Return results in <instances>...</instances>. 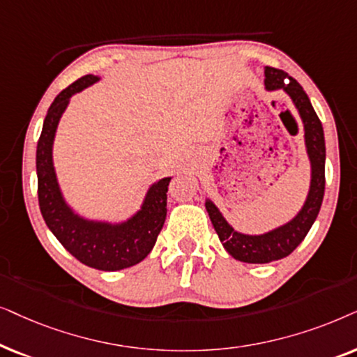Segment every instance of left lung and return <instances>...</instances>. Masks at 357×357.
<instances>
[{"label":"left lung","instance_id":"8db88e82","mask_svg":"<svg viewBox=\"0 0 357 357\" xmlns=\"http://www.w3.org/2000/svg\"><path fill=\"white\" fill-rule=\"evenodd\" d=\"M264 88L266 91L282 89L291 98L294 107L301 117L305 151L308 161H310V186H308L303 206L291 220L259 235H250L235 230L223 217L220 208L211 199L206 197L208 217H211L223 248L231 258L250 264L273 263V261L282 259L291 255L302 243V240L312 228L318 212H320L323 194H325V134H323L321 122L307 93L286 71L273 68V66H264Z\"/></svg>","mask_w":357,"mask_h":357}]
</instances>
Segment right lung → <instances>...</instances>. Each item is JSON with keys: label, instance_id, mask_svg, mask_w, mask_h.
Returning a JSON list of instances; mask_svg holds the SVG:
<instances>
[{"label": "right lung", "instance_id": "right-lung-1", "mask_svg": "<svg viewBox=\"0 0 357 357\" xmlns=\"http://www.w3.org/2000/svg\"><path fill=\"white\" fill-rule=\"evenodd\" d=\"M99 79L94 75L83 76L63 89L47 111L36 155L39 206L47 227L76 259L99 271H121L139 264L153 250L165 225L166 192L171 176L150 184L140 208L123 220L89 218L70 206L54 165L56 129L71 96L93 86Z\"/></svg>", "mask_w": 357, "mask_h": 357}]
</instances>
